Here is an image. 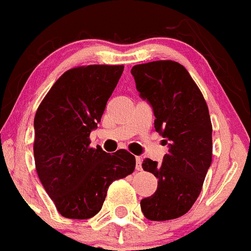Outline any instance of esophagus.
<instances>
[{
	"label": "esophagus",
	"instance_id": "1",
	"mask_svg": "<svg viewBox=\"0 0 251 251\" xmlns=\"http://www.w3.org/2000/svg\"><path fill=\"white\" fill-rule=\"evenodd\" d=\"M136 166H135V168H136V170H141L142 169V160H141V157L140 156H136Z\"/></svg>",
	"mask_w": 251,
	"mask_h": 251
}]
</instances>
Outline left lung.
Segmentation results:
<instances>
[{"label": "left lung", "mask_w": 251, "mask_h": 251, "mask_svg": "<svg viewBox=\"0 0 251 251\" xmlns=\"http://www.w3.org/2000/svg\"><path fill=\"white\" fill-rule=\"evenodd\" d=\"M140 98L155 115V130L169 151L161 164L145 159L142 169L156 176V191L142 199L145 218L153 221L186 214L199 194L211 165L213 127L209 110L196 83L182 65L153 61L131 69Z\"/></svg>", "instance_id": "left-lung-1"}]
</instances>
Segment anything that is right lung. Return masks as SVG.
I'll use <instances>...</instances> for the list:
<instances>
[{
    "mask_svg": "<svg viewBox=\"0 0 251 251\" xmlns=\"http://www.w3.org/2000/svg\"><path fill=\"white\" fill-rule=\"evenodd\" d=\"M124 66L90 65L69 70L51 87L35 115V164L58 213L89 219L99 213L114 180L135 170L126 150L107 153L90 148Z\"/></svg>",
    "mask_w": 251,
    "mask_h": 251,
    "instance_id": "obj_1",
    "label": "right lung"
}]
</instances>
